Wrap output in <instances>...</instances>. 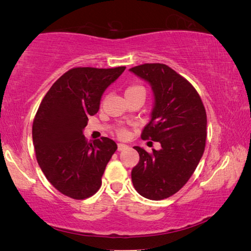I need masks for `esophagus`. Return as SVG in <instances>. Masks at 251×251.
Listing matches in <instances>:
<instances>
[{
	"label": "esophagus",
	"mask_w": 251,
	"mask_h": 251,
	"mask_svg": "<svg viewBox=\"0 0 251 251\" xmlns=\"http://www.w3.org/2000/svg\"><path fill=\"white\" fill-rule=\"evenodd\" d=\"M127 148H128V146L125 145V144H117V150L120 151H125V150H127Z\"/></svg>",
	"instance_id": "1"
}]
</instances>
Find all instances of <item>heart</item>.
Returning <instances> with one entry per match:
<instances>
[{"label":"heart","instance_id":"obj_1","mask_svg":"<svg viewBox=\"0 0 251 251\" xmlns=\"http://www.w3.org/2000/svg\"><path fill=\"white\" fill-rule=\"evenodd\" d=\"M133 95H143V96H145L146 95L145 87H144L143 85H139V84H131V85H129V86L125 90V97L133 96ZM117 135L120 136V137L124 138V137H126L127 135H128V131H127V129H125V128H121V129H118Z\"/></svg>","mask_w":251,"mask_h":251}]
</instances>
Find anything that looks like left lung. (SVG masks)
Here are the masks:
<instances>
[{"label": "left lung", "instance_id": "1", "mask_svg": "<svg viewBox=\"0 0 251 251\" xmlns=\"http://www.w3.org/2000/svg\"><path fill=\"white\" fill-rule=\"evenodd\" d=\"M151 84L155 104L142 138L160 143L147 152L135 146L139 161L131 181L143 197L161 201L176 194L198 166L205 151L207 115L201 96L188 80L160 63L129 70Z\"/></svg>", "mask_w": 251, "mask_h": 251}]
</instances>
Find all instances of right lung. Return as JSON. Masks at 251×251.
<instances>
[{"instance_id": "obj_1", "label": "right lung", "mask_w": 251, "mask_h": 251, "mask_svg": "<svg viewBox=\"0 0 251 251\" xmlns=\"http://www.w3.org/2000/svg\"><path fill=\"white\" fill-rule=\"evenodd\" d=\"M125 69L75 67L63 74L41 101L32 127L36 159L48 180L67 197L82 201L100 188L117 145L107 137L88 143L83 129L88 116L99 112L106 88Z\"/></svg>"}]
</instances>
